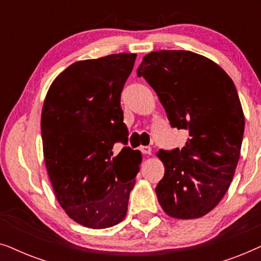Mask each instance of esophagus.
<instances>
[{
    "mask_svg": "<svg viewBox=\"0 0 261 261\" xmlns=\"http://www.w3.org/2000/svg\"><path fill=\"white\" fill-rule=\"evenodd\" d=\"M141 152L144 153V154H147L149 155L152 153V147L151 146H141Z\"/></svg>",
    "mask_w": 261,
    "mask_h": 261,
    "instance_id": "1",
    "label": "esophagus"
}]
</instances>
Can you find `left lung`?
<instances>
[{
	"mask_svg": "<svg viewBox=\"0 0 261 261\" xmlns=\"http://www.w3.org/2000/svg\"><path fill=\"white\" fill-rule=\"evenodd\" d=\"M138 77L151 85L172 128L189 133L181 149L160 151L165 173L155 188L167 215L198 219L219 204L240 158L245 116L237 88L221 67L190 51L146 55Z\"/></svg>",
	"mask_w": 261,
	"mask_h": 261,
	"instance_id": "8db88e82",
	"label": "left lung"
}]
</instances>
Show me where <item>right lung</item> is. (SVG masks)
<instances>
[{
  "label": "right lung",
  "mask_w": 261,
  "mask_h": 261,
  "mask_svg": "<svg viewBox=\"0 0 261 261\" xmlns=\"http://www.w3.org/2000/svg\"><path fill=\"white\" fill-rule=\"evenodd\" d=\"M137 55L119 53L73 63L53 81L41 113L44 158L59 204L92 229L121 222L142 162L127 145L121 92Z\"/></svg>",
  "instance_id": "right-lung-1"
}]
</instances>
